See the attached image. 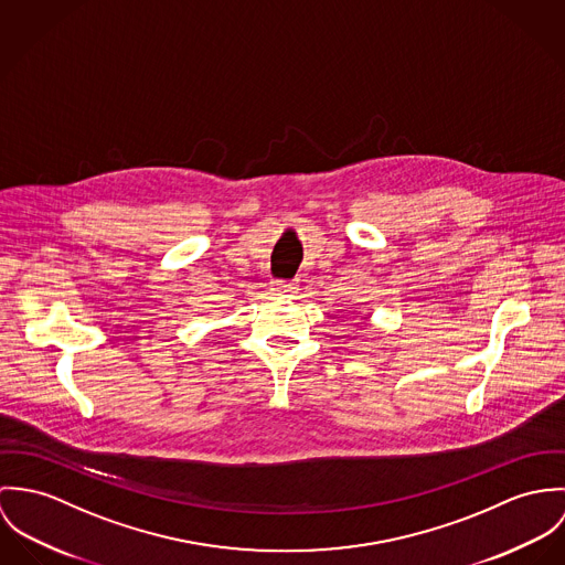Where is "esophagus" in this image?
Here are the masks:
<instances>
[{"instance_id":"esophagus-1","label":"esophagus","mask_w":565,"mask_h":565,"mask_svg":"<svg viewBox=\"0 0 565 565\" xmlns=\"http://www.w3.org/2000/svg\"><path fill=\"white\" fill-rule=\"evenodd\" d=\"M273 290H275L277 295H281V297H292V295L297 292V284L286 281V279H277V281L273 284Z\"/></svg>"}]
</instances>
